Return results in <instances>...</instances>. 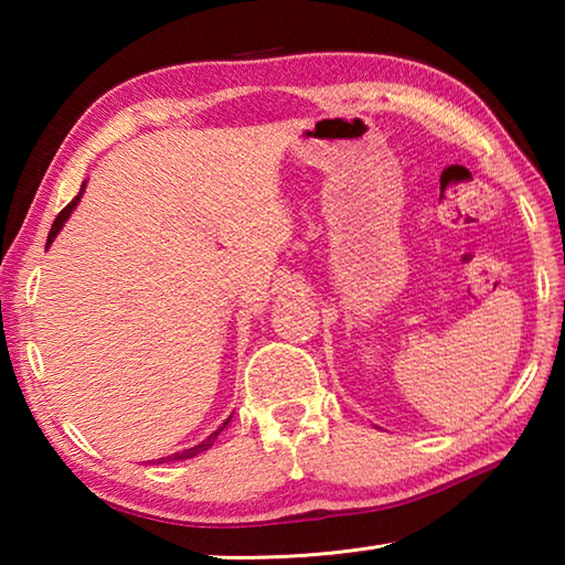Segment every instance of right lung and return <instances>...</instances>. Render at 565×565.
Listing matches in <instances>:
<instances>
[{
    "mask_svg": "<svg viewBox=\"0 0 565 565\" xmlns=\"http://www.w3.org/2000/svg\"><path fill=\"white\" fill-rule=\"evenodd\" d=\"M84 189H87V181H82V189H79V194H76V196L72 199V202H70V204H66V206L62 209V212H60V216H56V218H54V224H52V228H50V236H46V248H50V244L54 242V238H56V234H60V232H62V226L66 224V218H70V216H72V212H74V209H76V204H79V202H82V194H84ZM228 420H232V416H228V418L224 420V424L216 428V431H214V434H209V436L204 438V441H202V444H196V446H191V448H184V451H177V454H171V456H164V458H157V463H167V461H184V458H194V456H199V454H202V451H206V448H212V444L216 441V436L224 431V428H226V424H228Z\"/></svg>",
    "mask_w": 565,
    "mask_h": 565,
    "instance_id": "obj_1",
    "label": "right lung"
}]
</instances>
